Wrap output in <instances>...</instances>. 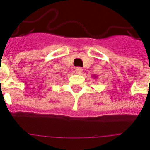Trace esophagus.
I'll use <instances>...</instances> for the list:
<instances>
[{
	"label": "esophagus",
	"mask_w": 150,
	"mask_h": 150,
	"mask_svg": "<svg viewBox=\"0 0 150 150\" xmlns=\"http://www.w3.org/2000/svg\"><path fill=\"white\" fill-rule=\"evenodd\" d=\"M75 72H76V74L80 75L81 73L83 72V68H81V67H76V68H75Z\"/></svg>",
	"instance_id": "1"
}]
</instances>
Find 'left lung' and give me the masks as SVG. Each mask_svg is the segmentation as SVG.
I'll return each mask as SVG.
<instances>
[{
    "instance_id": "left-lung-1",
    "label": "left lung",
    "mask_w": 150,
    "mask_h": 150,
    "mask_svg": "<svg viewBox=\"0 0 150 150\" xmlns=\"http://www.w3.org/2000/svg\"><path fill=\"white\" fill-rule=\"evenodd\" d=\"M94 78H97V77H96V76H94Z\"/></svg>"
}]
</instances>
